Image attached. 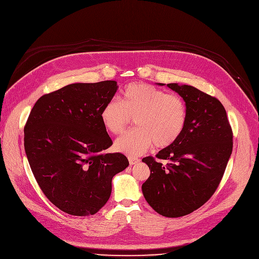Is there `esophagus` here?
<instances>
[{
	"mask_svg": "<svg viewBox=\"0 0 259 259\" xmlns=\"http://www.w3.org/2000/svg\"><path fill=\"white\" fill-rule=\"evenodd\" d=\"M128 161H130V164L131 165H134V164H137L140 162V159L137 158V157H130L128 158Z\"/></svg>",
	"mask_w": 259,
	"mask_h": 259,
	"instance_id": "1",
	"label": "esophagus"
}]
</instances>
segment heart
<instances>
[{"label":"heart","mask_w":259,"mask_h":259,"mask_svg":"<svg viewBox=\"0 0 259 259\" xmlns=\"http://www.w3.org/2000/svg\"><path fill=\"white\" fill-rule=\"evenodd\" d=\"M119 99L120 103L111 100L102 107L100 119L107 132L120 135L135 118L137 128L115 143V149L127 156H138L152 144L156 148L170 146L185 131L188 111L179 95L133 82L121 91Z\"/></svg>","instance_id":"heart-1"}]
</instances>
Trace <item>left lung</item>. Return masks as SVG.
<instances>
[{
  "label": "left lung",
  "instance_id": "8db88e82",
  "mask_svg": "<svg viewBox=\"0 0 259 259\" xmlns=\"http://www.w3.org/2000/svg\"><path fill=\"white\" fill-rule=\"evenodd\" d=\"M167 87L185 101L187 124L174 144L157 153V159L143 158L150 177L142 191L157 213L180 218L201 207L218 189L232 154L233 133L217 98L188 84Z\"/></svg>",
  "mask_w": 259,
  "mask_h": 259
}]
</instances>
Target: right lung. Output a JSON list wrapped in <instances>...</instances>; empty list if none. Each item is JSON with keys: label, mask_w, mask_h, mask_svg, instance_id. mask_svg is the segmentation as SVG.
Listing matches in <instances>:
<instances>
[{"label": "right lung", "mask_w": 259, "mask_h": 259, "mask_svg": "<svg viewBox=\"0 0 259 259\" xmlns=\"http://www.w3.org/2000/svg\"><path fill=\"white\" fill-rule=\"evenodd\" d=\"M118 89L115 80L76 82L41 96L24 126V149L46 197L76 217L98 212L112 178L128 166L121 153H104L112 140L100 119Z\"/></svg>", "instance_id": "1"}]
</instances>
